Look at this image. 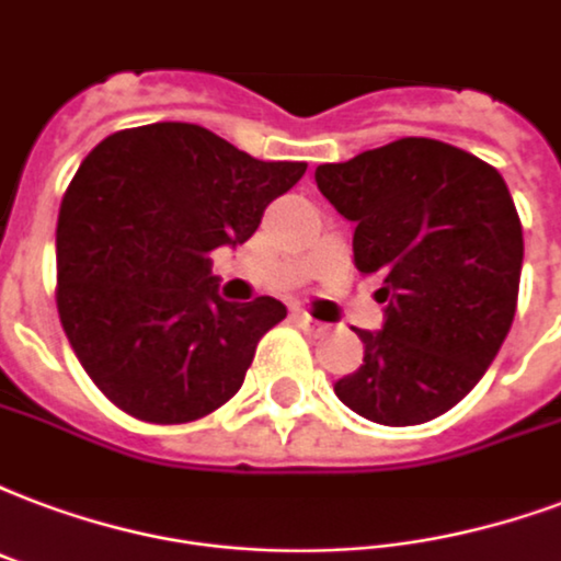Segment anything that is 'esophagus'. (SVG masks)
<instances>
[{
	"label": "esophagus",
	"mask_w": 561,
	"mask_h": 561,
	"mask_svg": "<svg viewBox=\"0 0 561 561\" xmlns=\"http://www.w3.org/2000/svg\"><path fill=\"white\" fill-rule=\"evenodd\" d=\"M293 319H296L298 322V328H305L307 334H313V336H322L328 331V325L325 322H319V319H313V316H307V313H301V310H298L296 316H293Z\"/></svg>",
	"instance_id": "obj_1"
}]
</instances>
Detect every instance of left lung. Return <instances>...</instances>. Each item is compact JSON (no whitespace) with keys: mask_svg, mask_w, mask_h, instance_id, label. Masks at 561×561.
<instances>
[{"mask_svg":"<svg viewBox=\"0 0 561 561\" xmlns=\"http://www.w3.org/2000/svg\"><path fill=\"white\" fill-rule=\"evenodd\" d=\"M355 221V265L381 275V331H357L364 364L334 385L381 425L428 423L485 376L517 307L524 230L496 168L435 138H399L316 168Z\"/></svg>","mask_w":561,"mask_h":561,"instance_id":"left-lung-1","label":"left lung"}]
</instances>
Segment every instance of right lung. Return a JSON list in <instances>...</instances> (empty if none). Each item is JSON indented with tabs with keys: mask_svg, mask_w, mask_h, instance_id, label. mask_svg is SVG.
<instances>
[{
	"mask_svg": "<svg viewBox=\"0 0 561 561\" xmlns=\"http://www.w3.org/2000/svg\"><path fill=\"white\" fill-rule=\"evenodd\" d=\"M305 171L176 121L121 129L82 159L58 213V316L121 411L192 423L236 396L286 307L225 301L209 254L248 242Z\"/></svg>",
	"mask_w": 561,
	"mask_h": 561,
	"instance_id": "right-lung-1",
	"label": "right lung"
}]
</instances>
